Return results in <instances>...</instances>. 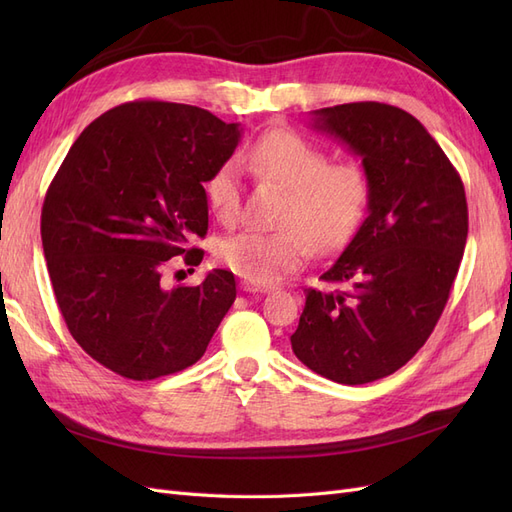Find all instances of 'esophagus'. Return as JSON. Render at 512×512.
I'll use <instances>...</instances> for the list:
<instances>
[{
    "mask_svg": "<svg viewBox=\"0 0 512 512\" xmlns=\"http://www.w3.org/2000/svg\"><path fill=\"white\" fill-rule=\"evenodd\" d=\"M241 290H243V292H269L271 286H262V284H254V282L243 280V282H241Z\"/></svg>",
    "mask_w": 512,
    "mask_h": 512,
    "instance_id": "obj_1",
    "label": "esophagus"
}]
</instances>
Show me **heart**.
I'll list each match as a JSON object with an SVG mask.
<instances>
[{
  "label": "heart",
  "mask_w": 512,
  "mask_h": 512,
  "mask_svg": "<svg viewBox=\"0 0 512 512\" xmlns=\"http://www.w3.org/2000/svg\"><path fill=\"white\" fill-rule=\"evenodd\" d=\"M243 162L288 190L275 232L243 230L220 243V260L247 282L271 286L318 250L342 245L365 215L369 179L356 164H331L322 147L292 130H271L243 153ZM209 209L224 224L239 218L241 173L222 162L205 181Z\"/></svg>",
  "instance_id": "1"
}]
</instances>
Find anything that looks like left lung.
Wrapping results in <instances>:
<instances>
[{
  "label": "left lung",
  "instance_id": "left-lung-1",
  "mask_svg": "<svg viewBox=\"0 0 512 512\" xmlns=\"http://www.w3.org/2000/svg\"><path fill=\"white\" fill-rule=\"evenodd\" d=\"M312 128L361 158L369 200L361 228L320 275L350 288H305L290 344L316 374L367 384L404 367L440 320L466 250V190L423 123L397 106L320 108Z\"/></svg>",
  "mask_w": 512,
  "mask_h": 512
}]
</instances>
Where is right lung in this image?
Returning <instances> with one entry per match:
<instances>
[{
  "mask_svg": "<svg viewBox=\"0 0 512 512\" xmlns=\"http://www.w3.org/2000/svg\"><path fill=\"white\" fill-rule=\"evenodd\" d=\"M241 123L205 108L136 100L76 138L42 205V247L68 331L91 359L130 380L194 365L235 303V275L168 288L170 258L200 265L203 183L230 160Z\"/></svg>",
  "mask_w": 512,
  "mask_h": 512,
  "instance_id": "obj_1",
  "label": "right lung"
}]
</instances>
